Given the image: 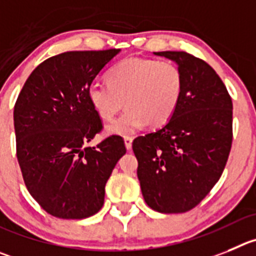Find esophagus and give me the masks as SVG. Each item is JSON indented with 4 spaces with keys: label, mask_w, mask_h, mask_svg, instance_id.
<instances>
[{
    "label": "esophagus",
    "mask_w": 256,
    "mask_h": 256,
    "mask_svg": "<svg viewBox=\"0 0 256 256\" xmlns=\"http://www.w3.org/2000/svg\"><path fill=\"white\" fill-rule=\"evenodd\" d=\"M132 140L134 138H131V136H126L125 138V146L128 150H130L131 146H132Z\"/></svg>",
    "instance_id": "34e87169"
}]
</instances>
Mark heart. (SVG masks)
<instances>
[{
  "label": "heart",
  "mask_w": 256,
  "mask_h": 256,
  "mask_svg": "<svg viewBox=\"0 0 256 256\" xmlns=\"http://www.w3.org/2000/svg\"><path fill=\"white\" fill-rule=\"evenodd\" d=\"M107 83L94 82L87 94L96 114L111 121L122 107L125 114L107 126L114 135H132L149 124L152 128L168 122L183 94V74L169 60L128 58L107 74Z\"/></svg>",
  "instance_id": "b5f03b06"
}]
</instances>
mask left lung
Segmentation results:
<instances>
[{
  "instance_id": "obj_1",
  "label": "left lung",
  "mask_w": 256,
  "mask_h": 256,
  "mask_svg": "<svg viewBox=\"0 0 256 256\" xmlns=\"http://www.w3.org/2000/svg\"><path fill=\"white\" fill-rule=\"evenodd\" d=\"M183 74V94L170 120L136 138L138 178L150 208L182 214L194 208L218 182L232 144V101L221 78L186 52H158Z\"/></svg>"
}]
</instances>
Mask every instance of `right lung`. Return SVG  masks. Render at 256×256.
Returning <instances> with one entry per match:
<instances>
[{"label": "right lung", "instance_id": "right-lung-1", "mask_svg": "<svg viewBox=\"0 0 256 256\" xmlns=\"http://www.w3.org/2000/svg\"><path fill=\"white\" fill-rule=\"evenodd\" d=\"M120 52H66L46 59L24 84L14 110L16 154L26 188L52 216L80 220L97 214L104 186L126 152L112 135L88 142L102 121L87 90L97 74Z\"/></svg>", "mask_w": 256, "mask_h": 256}]
</instances>
